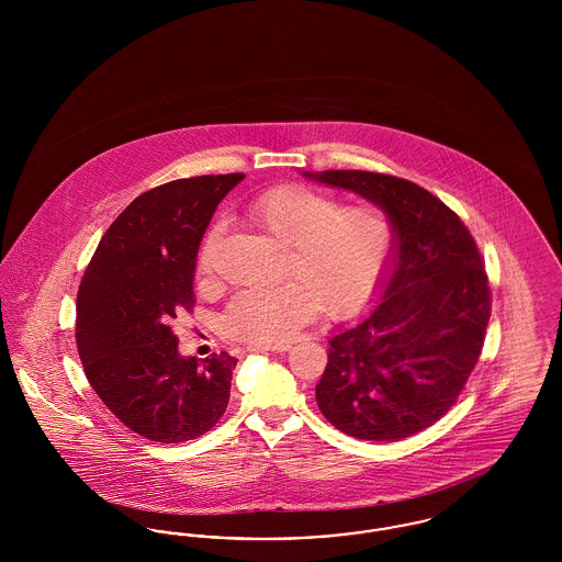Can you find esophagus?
<instances>
[{"mask_svg": "<svg viewBox=\"0 0 562 562\" xmlns=\"http://www.w3.org/2000/svg\"><path fill=\"white\" fill-rule=\"evenodd\" d=\"M291 348V346H278V348H268V346H250V351H255V353H263V351H286V349Z\"/></svg>", "mask_w": 562, "mask_h": 562, "instance_id": "1", "label": "esophagus"}]
</instances>
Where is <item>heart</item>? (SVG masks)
Here are the masks:
<instances>
[{
  "label": "heart",
  "instance_id": "heart-1",
  "mask_svg": "<svg viewBox=\"0 0 562 562\" xmlns=\"http://www.w3.org/2000/svg\"><path fill=\"white\" fill-rule=\"evenodd\" d=\"M248 216L286 248V282L276 289L236 294L223 330L250 346H286L296 330L322 312L349 318L373 301L392 261L396 229L381 206H339L330 193L307 186H280L259 195ZM221 236L214 225L198 252L206 276Z\"/></svg>",
  "mask_w": 562,
  "mask_h": 562
}]
</instances>
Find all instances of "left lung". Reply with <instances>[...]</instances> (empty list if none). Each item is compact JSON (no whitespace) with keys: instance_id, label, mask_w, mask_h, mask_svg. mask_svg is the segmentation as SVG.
<instances>
[{"instance_id":"obj_1","label":"left lung","mask_w":562,"mask_h":562,"mask_svg":"<svg viewBox=\"0 0 562 562\" xmlns=\"http://www.w3.org/2000/svg\"><path fill=\"white\" fill-rule=\"evenodd\" d=\"M381 206L396 241L379 303L328 344L322 415L348 436L396 442L438 422L479 362L491 289L479 246L428 189L364 170L303 172Z\"/></svg>"}]
</instances>
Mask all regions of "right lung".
I'll return each instance as SVG.
<instances>
[{"instance_id":"right-lung-1","label":"right lung","mask_w":562,"mask_h":562,"mask_svg":"<svg viewBox=\"0 0 562 562\" xmlns=\"http://www.w3.org/2000/svg\"><path fill=\"white\" fill-rule=\"evenodd\" d=\"M244 179L204 175L140 193L88 263L76 339L83 373L109 411L136 434L177 445L223 417L236 358L179 353L172 322L191 312L195 257L218 202Z\"/></svg>"}]
</instances>
